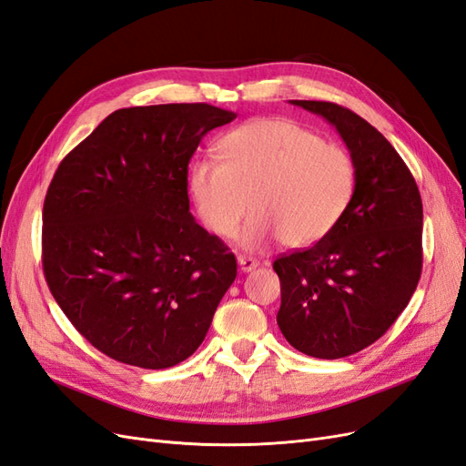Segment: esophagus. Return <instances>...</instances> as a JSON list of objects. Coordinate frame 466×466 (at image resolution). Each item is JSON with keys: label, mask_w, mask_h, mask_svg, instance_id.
Returning <instances> with one entry per match:
<instances>
[{"label": "esophagus", "mask_w": 466, "mask_h": 466, "mask_svg": "<svg viewBox=\"0 0 466 466\" xmlns=\"http://www.w3.org/2000/svg\"><path fill=\"white\" fill-rule=\"evenodd\" d=\"M237 262H238V268H241V272H252V270H257L258 264H260L257 258H252V257H238Z\"/></svg>", "instance_id": "1"}]
</instances>
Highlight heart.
Segmentation results:
<instances>
[{
	"label": "heart",
	"mask_w": 466,
	"mask_h": 466,
	"mask_svg": "<svg viewBox=\"0 0 466 466\" xmlns=\"http://www.w3.org/2000/svg\"><path fill=\"white\" fill-rule=\"evenodd\" d=\"M219 159L188 168L196 214L218 237H231L257 211L238 245L257 250L278 238L291 248L322 241L342 221L356 192L351 155L320 134L284 118H258L225 134Z\"/></svg>",
	"instance_id": "b5f03b06"
}]
</instances>
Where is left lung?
I'll use <instances>...</instances> for the list:
<instances>
[{
	"label": "left lung",
	"mask_w": 466,
	"mask_h": 466,
	"mask_svg": "<svg viewBox=\"0 0 466 466\" xmlns=\"http://www.w3.org/2000/svg\"><path fill=\"white\" fill-rule=\"evenodd\" d=\"M330 122L356 165L342 221L311 248L278 257V327L307 356L338 360L371 346L399 319L421 274V198L387 137L356 112L289 101Z\"/></svg>",
	"instance_id": "left-lung-1"
}]
</instances>
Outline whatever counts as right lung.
<instances>
[{
    "instance_id": "right-lung-1",
    "label": "right lung",
    "mask_w": 466,
    "mask_h": 466,
    "mask_svg": "<svg viewBox=\"0 0 466 466\" xmlns=\"http://www.w3.org/2000/svg\"><path fill=\"white\" fill-rule=\"evenodd\" d=\"M235 116L206 103L120 108L56 171L42 209L45 278L108 358L167 370L204 342L237 260L190 214L188 163Z\"/></svg>"
}]
</instances>
